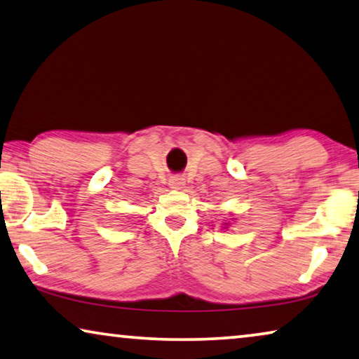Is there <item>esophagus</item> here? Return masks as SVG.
Returning a JSON list of instances; mask_svg holds the SVG:
<instances>
[{
  "label": "esophagus",
  "mask_w": 359,
  "mask_h": 359,
  "mask_svg": "<svg viewBox=\"0 0 359 359\" xmlns=\"http://www.w3.org/2000/svg\"><path fill=\"white\" fill-rule=\"evenodd\" d=\"M169 185L170 189H175V190L182 189V185H184V177H182V175H174V177H170Z\"/></svg>",
  "instance_id": "esophagus-1"
}]
</instances>
